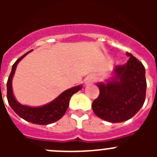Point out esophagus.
Segmentation results:
<instances>
[{
	"label": "esophagus",
	"instance_id": "1",
	"mask_svg": "<svg viewBox=\"0 0 157 157\" xmlns=\"http://www.w3.org/2000/svg\"><path fill=\"white\" fill-rule=\"evenodd\" d=\"M95 81V78H94V76L90 75V76H88V77L86 78L85 80V83L86 85H90V84H93Z\"/></svg>",
	"mask_w": 157,
	"mask_h": 157
}]
</instances>
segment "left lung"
I'll return each mask as SVG.
<instances>
[{
    "label": "left lung",
    "instance_id": "obj_1",
    "mask_svg": "<svg viewBox=\"0 0 157 157\" xmlns=\"http://www.w3.org/2000/svg\"><path fill=\"white\" fill-rule=\"evenodd\" d=\"M127 56L130 58L126 64L116 66L110 78L97 84L100 94L93 102V111L96 116L110 123L130 120L145 100V67L132 54L127 52Z\"/></svg>",
    "mask_w": 157,
    "mask_h": 157
}]
</instances>
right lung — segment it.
Wrapping results in <instances>:
<instances>
[{"instance_id": "obj_1", "label": "right lung", "mask_w": 157, "mask_h": 157, "mask_svg": "<svg viewBox=\"0 0 157 157\" xmlns=\"http://www.w3.org/2000/svg\"><path fill=\"white\" fill-rule=\"evenodd\" d=\"M31 51L30 50L27 53H25L12 65V71L7 82V98H8V104L12 110L22 119L34 124L48 125L62 118L68 108L69 101L71 96L78 91H79L82 88V86H77L63 91L56 99L42 106L30 107L19 103L15 98L12 91V78L19 62Z\"/></svg>"}]
</instances>
